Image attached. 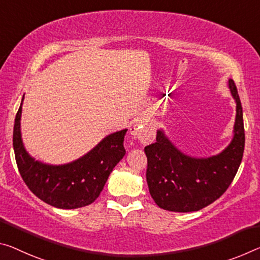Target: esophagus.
<instances>
[{"label":"esophagus","mask_w":260,"mask_h":260,"mask_svg":"<svg viewBox=\"0 0 260 260\" xmlns=\"http://www.w3.org/2000/svg\"><path fill=\"white\" fill-rule=\"evenodd\" d=\"M131 134L143 145H148V143L154 142L156 138V129L151 123L138 122L131 129Z\"/></svg>","instance_id":"1"}]
</instances>
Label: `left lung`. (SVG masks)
Returning <instances> with one entry per match:
<instances>
[{
	"label": "left lung",
	"mask_w": 260,
	"mask_h": 260,
	"mask_svg": "<svg viewBox=\"0 0 260 260\" xmlns=\"http://www.w3.org/2000/svg\"><path fill=\"white\" fill-rule=\"evenodd\" d=\"M236 102L234 138L220 154L196 158L177 149L162 129L156 142L147 146V184L158 207L170 212H196L219 199L237 174L245 143L242 104L237 88L229 80Z\"/></svg>",
	"instance_id": "obj_1"
}]
</instances>
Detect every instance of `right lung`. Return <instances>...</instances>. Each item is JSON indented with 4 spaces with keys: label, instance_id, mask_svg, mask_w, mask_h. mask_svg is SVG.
<instances>
[{
    "label": "right lung",
    "instance_id": "1",
    "mask_svg": "<svg viewBox=\"0 0 260 260\" xmlns=\"http://www.w3.org/2000/svg\"><path fill=\"white\" fill-rule=\"evenodd\" d=\"M23 100L15 118L12 142L24 183L36 197L53 207L74 209L92 204L100 197L113 168L126 154L123 139L127 129L108 135L74 162L49 166L31 157L24 148L20 135Z\"/></svg>",
    "mask_w": 260,
    "mask_h": 260
}]
</instances>
